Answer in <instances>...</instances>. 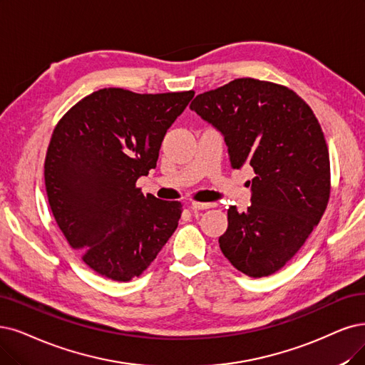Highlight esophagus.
I'll list each match as a JSON object with an SVG mask.
<instances>
[{"mask_svg": "<svg viewBox=\"0 0 365 365\" xmlns=\"http://www.w3.org/2000/svg\"><path fill=\"white\" fill-rule=\"evenodd\" d=\"M215 206H217L215 203H197V201H194V203L190 205V209L191 210H206V209H210Z\"/></svg>", "mask_w": 365, "mask_h": 365, "instance_id": "34e87169", "label": "esophagus"}]
</instances>
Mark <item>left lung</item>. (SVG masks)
<instances>
[{"instance_id":"1","label":"left lung","mask_w":365,"mask_h":365,"mask_svg":"<svg viewBox=\"0 0 365 365\" xmlns=\"http://www.w3.org/2000/svg\"><path fill=\"white\" fill-rule=\"evenodd\" d=\"M190 108L222 133L232 168L254 170L251 206L227 212L222 254L248 277L275 274L328 206L329 153L313 110L293 90L254 78L201 93Z\"/></svg>"}]
</instances>
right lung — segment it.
Listing matches in <instances>:
<instances>
[{"label": "right lung", "mask_w": 365, "mask_h": 365, "mask_svg": "<svg viewBox=\"0 0 365 365\" xmlns=\"http://www.w3.org/2000/svg\"><path fill=\"white\" fill-rule=\"evenodd\" d=\"M192 98V90L102 88L53 129L45 159L49 206L69 245L99 275L140 277L178 228L182 203L144 195L137 180L156 167L162 140Z\"/></svg>", "instance_id": "1"}]
</instances>
